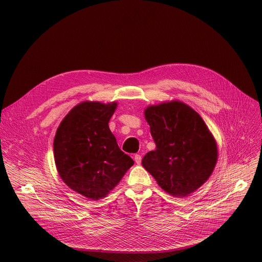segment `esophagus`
<instances>
[{"instance_id":"1","label":"esophagus","mask_w":262,"mask_h":262,"mask_svg":"<svg viewBox=\"0 0 262 262\" xmlns=\"http://www.w3.org/2000/svg\"><path fill=\"white\" fill-rule=\"evenodd\" d=\"M134 162H136L138 165H139V164H141V162H142V157H141V155H139V154H136V155H134Z\"/></svg>"}]
</instances>
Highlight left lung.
<instances>
[{
    "label": "left lung",
    "mask_w": 262,
    "mask_h": 262,
    "mask_svg": "<svg viewBox=\"0 0 262 262\" xmlns=\"http://www.w3.org/2000/svg\"><path fill=\"white\" fill-rule=\"evenodd\" d=\"M145 120L156 149L142 160L164 191L187 196L207 181L217 162V144L201 116L179 100L150 105Z\"/></svg>",
    "instance_id": "obj_1"
}]
</instances>
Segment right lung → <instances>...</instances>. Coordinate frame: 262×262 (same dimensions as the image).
Returning <instances> with one entry per match:
<instances>
[{
	"label": "right lung",
	"instance_id": "right-lung-1",
	"mask_svg": "<svg viewBox=\"0 0 262 262\" xmlns=\"http://www.w3.org/2000/svg\"><path fill=\"white\" fill-rule=\"evenodd\" d=\"M118 104L83 101L61 121L53 141L54 162L64 184L89 199L105 198L134 164L109 129Z\"/></svg>",
	"mask_w": 262,
	"mask_h": 262
}]
</instances>
